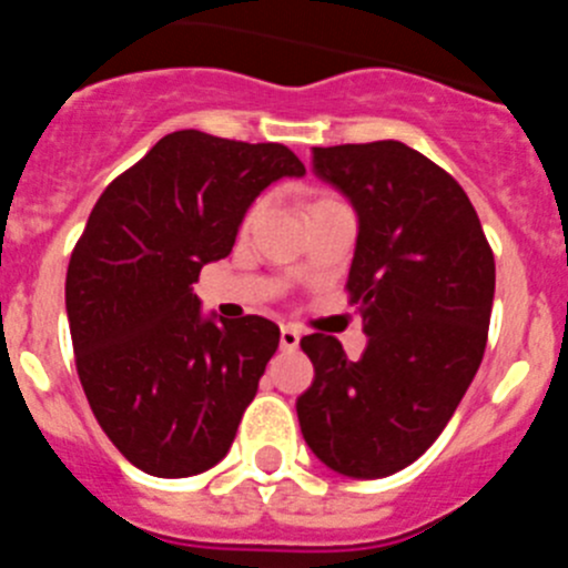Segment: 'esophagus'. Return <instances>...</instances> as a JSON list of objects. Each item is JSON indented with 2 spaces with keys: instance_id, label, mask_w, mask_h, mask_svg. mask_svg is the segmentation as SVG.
Here are the masks:
<instances>
[{
  "instance_id": "34e87169",
  "label": "esophagus",
  "mask_w": 568,
  "mask_h": 568,
  "mask_svg": "<svg viewBox=\"0 0 568 568\" xmlns=\"http://www.w3.org/2000/svg\"><path fill=\"white\" fill-rule=\"evenodd\" d=\"M301 341V333L295 327H290V324H284L281 327V349H295Z\"/></svg>"
}]
</instances>
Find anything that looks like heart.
I'll list each match as a JSON object with an SVG mask.
<instances>
[{
    "label": "heart",
    "mask_w": 568,
    "mask_h": 568,
    "mask_svg": "<svg viewBox=\"0 0 568 568\" xmlns=\"http://www.w3.org/2000/svg\"><path fill=\"white\" fill-rule=\"evenodd\" d=\"M318 202H324V199H318ZM255 210H258V207H255ZM255 210H253V213H255Z\"/></svg>",
    "instance_id": "1"
}]
</instances>
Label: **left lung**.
Masks as SVG:
<instances>
[{"label":"left lung","mask_w":568,"mask_h":568,"mask_svg":"<svg viewBox=\"0 0 568 568\" xmlns=\"http://www.w3.org/2000/svg\"><path fill=\"white\" fill-rule=\"evenodd\" d=\"M313 170L358 213L346 295L369 344L349 361L333 335H304L315 378L295 409L329 469L384 478L435 444L478 373L495 255L464 187L404 142L315 148Z\"/></svg>","instance_id":"1"}]
</instances>
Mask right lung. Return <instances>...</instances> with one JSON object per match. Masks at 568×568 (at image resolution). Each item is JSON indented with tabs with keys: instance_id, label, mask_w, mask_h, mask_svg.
I'll list each match as a JSON object with an SVG mask.
<instances>
[{
	"instance_id": "obj_1",
	"label": "right lung",
	"mask_w": 568,
	"mask_h": 568,
	"mask_svg": "<svg viewBox=\"0 0 568 568\" xmlns=\"http://www.w3.org/2000/svg\"><path fill=\"white\" fill-rule=\"evenodd\" d=\"M281 175H304L284 144L175 130L104 187L70 253L79 381L104 435L148 475L219 464L278 349L261 315L204 321L193 284Z\"/></svg>"
}]
</instances>
